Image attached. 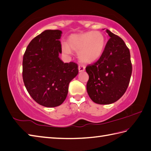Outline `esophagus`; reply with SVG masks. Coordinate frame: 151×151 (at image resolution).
Returning <instances> with one entry per match:
<instances>
[{
  "label": "esophagus",
  "instance_id": "1",
  "mask_svg": "<svg viewBox=\"0 0 151 151\" xmlns=\"http://www.w3.org/2000/svg\"><path fill=\"white\" fill-rule=\"evenodd\" d=\"M79 72H83L85 70V66L84 65H79Z\"/></svg>",
  "mask_w": 151,
  "mask_h": 151
}]
</instances>
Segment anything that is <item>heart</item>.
<instances>
[{
  "label": "heart",
  "instance_id": "obj_1",
  "mask_svg": "<svg viewBox=\"0 0 151 151\" xmlns=\"http://www.w3.org/2000/svg\"><path fill=\"white\" fill-rule=\"evenodd\" d=\"M105 45V37L101 32L90 31L70 35L67 45H62V50L66 54L71 50L78 52L80 61L91 63L102 55Z\"/></svg>",
  "mask_w": 151,
  "mask_h": 151
}]
</instances>
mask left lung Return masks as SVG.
Here are the masks:
<instances>
[{
  "instance_id": "1",
  "label": "left lung",
  "mask_w": 151,
  "mask_h": 151,
  "mask_svg": "<svg viewBox=\"0 0 151 151\" xmlns=\"http://www.w3.org/2000/svg\"><path fill=\"white\" fill-rule=\"evenodd\" d=\"M110 36L102 55L96 63L86 67L89 76L86 84L92 101L108 105L118 101L128 88L132 74L129 49L123 40L109 29Z\"/></svg>"
}]
</instances>
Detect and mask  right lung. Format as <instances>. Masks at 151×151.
<instances>
[{"label": "right lung", "instance_id": "obj_1", "mask_svg": "<svg viewBox=\"0 0 151 151\" xmlns=\"http://www.w3.org/2000/svg\"><path fill=\"white\" fill-rule=\"evenodd\" d=\"M62 32L48 29L33 38L26 48L22 61V79L30 96L46 107L64 102L70 82L78 75L77 63H64L59 39Z\"/></svg>", "mask_w": 151, "mask_h": 151}]
</instances>
